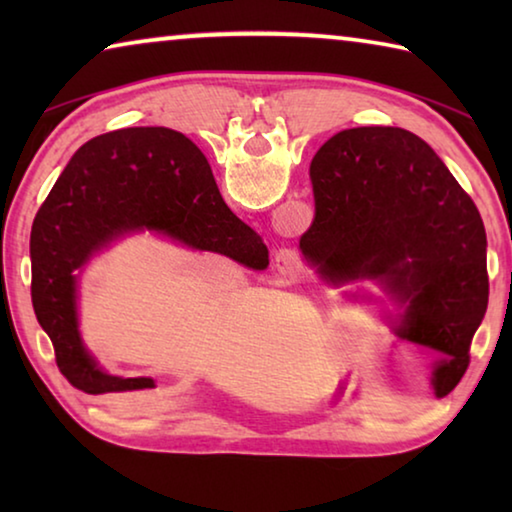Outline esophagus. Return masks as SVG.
I'll return each instance as SVG.
<instances>
[{"label":"esophagus","mask_w":512,"mask_h":512,"mask_svg":"<svg viewBox=\"0 0 512 512\" xmlns=\"http://www.w3.org/2000/svg\"><path fill=\"white\" fill-rule=\"evenodd\" d=\"M275 268L284 277H298L302 273V255L296 248H280L275 253Z\"/></svg>","instance_id":"obj_1"}]
</instances>
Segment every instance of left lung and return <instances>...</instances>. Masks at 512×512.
<instances>
[{"instance_id": "left-lung-1", "label": "left lung", "mask_w": 512, "mask_h": 512, "mask_svg": "<svg viewBox=\"0 0 512 512\" xmlns=\"http://www.w3.org/2000/svg\"><path fill=\"white\" fill-rule=\"evenodd\" d=\"M309 176L316 214L302 255L327 282L384 284L404 307L395 334L438 354L433 393L449 395L488 309V239L474 201L427 142L393 126L334 135Z\"/></svg>"}]
</instances>
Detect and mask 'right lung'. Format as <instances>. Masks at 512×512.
I'll return each mask as SVG.
<instances>
[{
  "instance_id": "1",
  "label": "right lung",
  "mask_w": 512,
  "mask_h": 512,
  "mask_svg": "<svg viewBox=\"0 0 512 512\" xmlns=\"http://www.w3.org/2000/svg\"><path fill=\"white\" fill-rule=\"evenodd\" d=\"M160 232L255 271L268 248L223 203L201 149L162 126L121 128L83 144L60 173L31 228V300L56 363L83 393L155 388L151 377H115L85 350L76 316V275L128 232Z\"/></svg>"
}]
</instances>
